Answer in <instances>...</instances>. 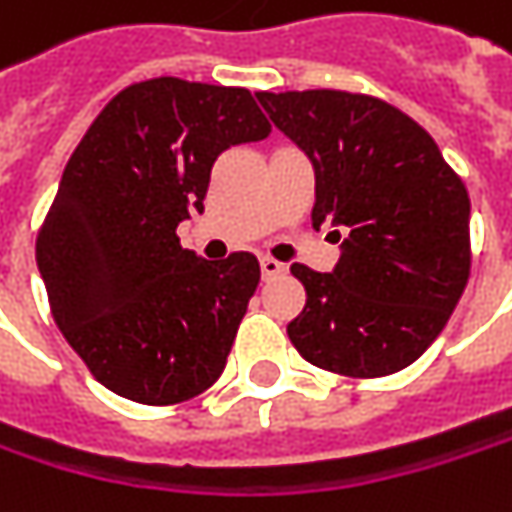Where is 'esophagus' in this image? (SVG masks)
<instances>
[{
	"label": "esophagus",
	"instance_id": "obj_1",
	"mask_svg": "<svg viewBox=\"0 0 512 512\" xmlns=\"http://www.w3.org/2000/svg\"><path fill=\"white\" fill-rule=\"evenodd\" d=\"M259 265H262V276H265V279H276V276H282V273H285V265H282V262H276V259H270V256H262V259H259Z\"/></svg>",
	"mask_w": 512,
	"mask_h": 512
}]
</instances>
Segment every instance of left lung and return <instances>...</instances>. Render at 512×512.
<instances>
[{
  "label": "left lung",
  "instance_id": "1",
  "mask_svg": "<svg viewBox=\"0 0 512 512\" xmlns=\"http://www.w3.org/2000/svg\"><path fill=\"white\" fill-rule=\"evenodd\" d=\"M256 97L314 167V227L331 221L343 242L331 273L291 265L308 296L288 325L291 343L345 377L412 366L470 279L464 181L429 132L386 100L334 89Z\"/></svg>",
  "mask_w": 512,
  "mask_h": 512
}]
</instances>
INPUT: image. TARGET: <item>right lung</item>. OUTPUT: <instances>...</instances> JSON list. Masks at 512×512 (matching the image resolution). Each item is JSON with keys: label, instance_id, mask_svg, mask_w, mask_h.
<instances>
[{"label": "right lung", "instance_id": "right-lung-1", "mask_svg": "<svg viewBox=\"0 0 512 512\" xmlns=\"http://www.w3.org/2000/svg\"><path fill=\"white\" fill-rule=\"evenodd\" d=\"M268 135L247 89L155 77L115 94L68 158L37 265L57 328L115 395L172 406L221 377L262 270L244 250L207 262L175 230L204 213L218 155Z\"/></svg>", "mask_w": 512, "mask_h": 512}]
</instances>
